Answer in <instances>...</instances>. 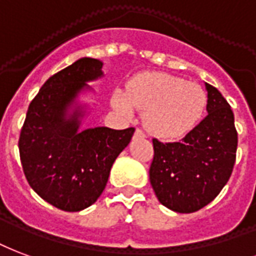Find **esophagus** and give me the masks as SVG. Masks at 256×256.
<instances>
[{
	"label": "esophagus",
	"instance_id": "esophagus-1",
	"mask_svg": "<svg viewBox=\"0 0 256 256\" xmlns=\"http://www.w3.org/2000/svg\"><path fill=\"white\" fill-rule=\"evenodd\" d=\"M146 135H144V132L142 130H135V139H144Z\"/></svg>",
	"mask_w": 256,
	"mask_h": 256
}]
</instances>
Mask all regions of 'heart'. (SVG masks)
<instances>
[{"label": "heart", "instance_id": "obj_1", "mask_svg": "<svg viewBox=\"0 0 256 256\" xmlns=\"http://www.w3.org/2000/svg\"><path fill=\"white\" fill-rule=\"evenodd\" d=\"M112 105L124 116L144 110V126L161 139H178L200 122L207 94L202 86L169 74H144L132 80L126 91L116 90Z\"/></svg>", "mask_w": 256, "mask_h": 256}]
</instances>
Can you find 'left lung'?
I'll use <instances>...</instances> for the list:
<instances>
[{
  "label": "left lung",
  "instance_id": "left-lung-1",
  "mask_svg": "<svg viewBox=\"0 0 256 256\" xmlns=\"http://www.w3.org/2000/svg\"><path fill=\"white\" fill-rule=\"evenodd\" d=\"M207 116L174 143L154 144L150 182L172 212H194L212 202L232 174L238 148L234 116L222 94L204 83Z\"/></svg>",
  "mask_w": 256,
  "mask_h": 256
}]
</instances>
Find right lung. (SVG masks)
<instances>
[{
	"instance_id": "1",
	"label": "right lung",
	"mask_w": 256,
	"mask_h": 256,
	"mask_svg": "<svg viewBox=\"0 0 256 256\" xmlns=\"http://www.w3.org/2000/svg\"><path fill=\"white\" fill-rule=\"evenodd\" d=\"M104 62L83 57L53 74L30 104L18 150L24 174L44 200L64 212H80L100 196L116 158L135 128L82 130L96 100L90 82L102 79Z\"/></svg>"
}]
</instances>
